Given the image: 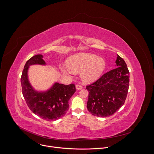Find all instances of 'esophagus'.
<instances>
[{
    "label": "esophagus",
    "instance_id": "obj_1",
    "mask_svg": "<svg viewBox=\"0 0 154 154\" xmlns=\"http://www.w3.org/2000/svg\"><path fill=\"white\" fill-rule=\"evenodd\" d=\"M75 87L77 90H81L82 88V86L80 84H77L75 85Z\"/></svg>",
    "mask_w": 154,
    "mask_h": 154
}]
</instances>
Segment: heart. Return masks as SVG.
Segmentation results:
<instances>
[{"instance_id":"b5f03b06","label":"heart","mask_w":154,"mask_h":154,"mask_svg":"<svg viewBox=\"0 0 154 154\" xmlns=\"http://www.w3.org/2000/svg\"><path fill=\"white\" fill-rule=\"evenodd\" d=\"M68 68H62L68 74L73 72H82L83 80L90 82L97 79L103 73L106 63L103 58L90 53H79L71 57L68 61Z\"/></svg>"}]
</instances>
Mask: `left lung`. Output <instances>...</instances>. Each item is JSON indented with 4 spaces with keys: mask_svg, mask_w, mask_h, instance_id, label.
Instances as JSON below:
<instances>
[{
    "mask_svg": "<svg viewBox=\"0 0 154 154\" xmlns=\"http://www.w3.org/2000/svg\"><path fill=\"white\" fill-rule=\"evenodd\" d=\"M115 69L102 75L86 89L89 91L87 108L94 116L113 115L125 101L129 86V71L125 61L118 55Z\"/></svg>",
    "mask_w": 154,
    "mask_h": 154,
    "instance_id": "obj_1",
    "label": "left lung"
}]
</instances>
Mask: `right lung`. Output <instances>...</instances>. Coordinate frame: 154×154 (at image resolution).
I'll return each instance as SVG.
<instances>
[{
    "label": "right lung",
    "instance_id": "right-lung-1",
    "mask_svg": "<svg viewBox=\"0 0 154 154\" xmlns=\"http://www.w3.org/2000/svg\"><path fill=\"white\" fill-rule=\"evenodd\" d=\"M42 55H36L26 63L21 75L22 91L30 110L46 121H55L63 117L69 109L68 101L75 92V86L55 83L45 92L36 91L28 79V69L30 65L46 64Z\"/></svg>",
    "mask_w": 154,
    "mask_h": 154
}]
</instances>
